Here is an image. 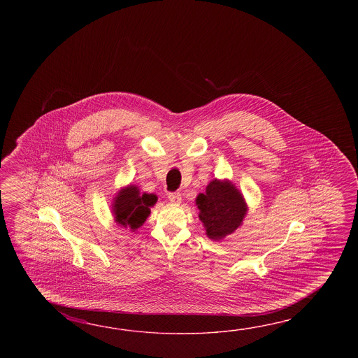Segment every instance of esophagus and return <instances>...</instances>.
<instances>
[{"mask_svg": "<svg viewBox=\"0 0 358 358\" xmlns=\"http://www.w3.org/2000/svg\"><path fill=\"white\" fill-rule=\"evenodd\" d=\"M169 201L171 203H180L182 202V194L179 192H171V193H169Z\"/></svg>", "mask_w": 358, "mask_h": 358, "instance_id": "34e87169", "label": "esophagus"}]
</instances>
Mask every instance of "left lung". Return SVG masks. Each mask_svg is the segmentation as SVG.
Segmentation results:
<instances>
[{"label": "left lung", "instance_id": "1", "mask_svg": "<svg viewBox=\"0 0 358 358\" xmlns=\"http://www.w3.org/2000/svg\"><path fill=\"white\" fill-rule=\"evenodd\" d=\"M196 205L206 234L213 241H220L234 233L247 213L243 194L229 180L213 179L206 187L205 193L198 194Z\"/></svg>", "mask_w": 358, "mask_h": 358}]
</instances>
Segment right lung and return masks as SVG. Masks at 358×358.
Here are the masks:
<instances>
[{"label": "right lung", "mask_w": 358, "mask_h": 358, "mask_svg": "<svg viewBox=\"0 0 358 358\" xmlns=\"http://www.w3.org/2000/svg\"><path fill=\"white\" fill-rule=\"evenodd\" d=\"M156 202V194L141 193L137 185H128L122 188L114 198L113 203L115 221L124 228L137 230L150 216L151 207Z\"/></svg>", "instance_id": "obj_1"}]
</instances>
